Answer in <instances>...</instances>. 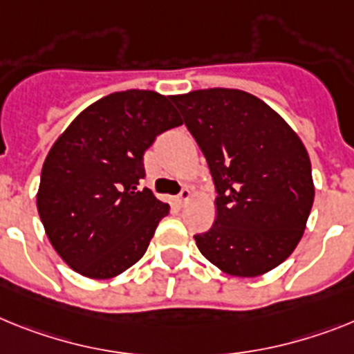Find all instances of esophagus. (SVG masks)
<instances>
[{
    "instance_id": "34e87169",
    "label": "esophagus",
    "mask_w": 354,
    "mask_h": 354,
    "mask_svg": "<svg viewBox=\"0 0 354 354\" xmlns=\"http://www.w3.org/2000/svg\"><path fill=\"white\" fill-rule=\"evenodd\" d=\"M189 200H191V191H189V189H182V192L174 198V203H176L178 207H182V205Z\"/></svg>"
}]
</instances>
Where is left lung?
Listing matches in <instances>:
<instances>
[{"label": "left lung", "mask_w": 354, "mask_h": 354, "mask_svg": "<svg viewBox=\"0 0 354 354\" xmlns=\"http://www.w3.org/2000/svg\"><path fill=\"white\" fill-rule=\"evenodd\" d=\"M171 100L207 158L216 221L196 234L201 254L236 277H257L290 257L304 234L315 189L301 138L268 104L212 88Z\"/></svg>", "instance_id": "obj_1"}]
</instances>
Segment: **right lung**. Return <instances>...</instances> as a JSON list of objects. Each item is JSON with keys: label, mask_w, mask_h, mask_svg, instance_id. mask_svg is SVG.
Returning <instances> with one entry per match:
<instances>
[{"label": "right lung", "mask_w": 354, "mask_h": 354, "mask_svg": "<svg viewBox=\"0 0 354 354\" xmlns=\"http://www.w3.org/2000/svg\"><path fill=\"white\" fill-rule=\"evenodd\" d=\"M180 124L169 97L118 91L86 108L52 145L41 171L37 210L70 268L109 279L145 254L169 205L138 189L144 153Z\"/></svg>", "instance_id": "add662e5"}]
</instances>
